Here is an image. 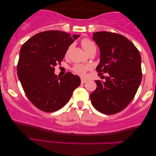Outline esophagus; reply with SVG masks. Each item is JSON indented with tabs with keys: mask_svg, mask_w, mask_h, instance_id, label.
<instances>
[{
	"mask_svg": "<svg viewBox=\"0 0 156 156\" xmlns=\"http://www.w3.org/2000/svg\"><path fill=\"white\" fill-rule=\"evenodd\" d=\"M80 82H81V83H85L87 82V80L86 79H83V78H81V80H80Z\"/></svg>",
	"mask_w": 156,
	"mask_h": 156,
	"instance_id": "1",
	"label": "esophagus"
}]
</instances>
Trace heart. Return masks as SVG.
I'll use <instances>...</instances> for the list:
<instances>
[{
  "label": "heart",
  "mask_w": 156,
  "mask_h": 156,
  "mask_svg": "<svg viewBox=\"0 0 156 156\" xmlns=\"http://www.w3.org/2000/svg\"><path fill=\"white\" fill-rule=\"evenodd\" d=\"M80 44H81L82 48H83L84 51L87 52V53H90V52H92L93 51H96V44L94 43V41H92V39L89 38H83V39H81V41H80ZM72 48L73 45H70L67 48L65 53L66 56H67V55H69ZM89 69H90V67L88 65H84V64H78L73 66L72 69L73 72L76 73L77 75H79L80 76H85V74Z\"/></svg>",
  "instance_id": "1"
}]
</instances>
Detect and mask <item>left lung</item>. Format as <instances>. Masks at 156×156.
I'll list each match as a JSON object with an SVG mask.
<instances>
[{"label": "left lung", "instance_id": "1", "mask_svg": "<svg viewBox=\"0 0 156 156\" xmlns=\"http://www.w3.org/2000/svg\"><path fill=\"white\" fill-rule=\"evenodd\" d=\"M92 37L101 51L97 72L98 76L107 73V76L103 83L95 81L98 87L90 94L91 102L103 114H117L128 106L140 85V53L129 39L119 34L99 31Z\"/></svg>", "mask_w": 156, "mask_h": 156}]
</instances>
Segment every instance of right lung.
Here are the masks:
<instances>
[{
    "label": "right lung",
    "instance_id": "1",
    "mask_svg": "<svg viewBox=\"0 0 156 156\" xmlns=\"http://www.w3.org/2000/svg\"><path fill=\"white\" fill-rule=\"evenodd\" d=\"M79 35L60 31L37 34L23 44L17 76L30 101L45 112H53L67 103L80 83L78 76L68 72L62 78L54 74L69 46Z\"/></svg>",
    "mask_w": 156,
    "mask_h": 156
}]
</instances>
